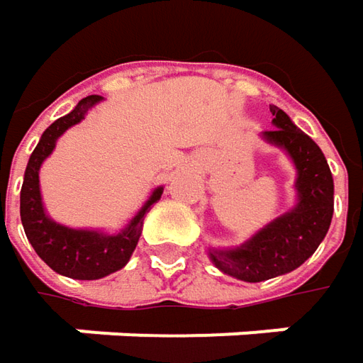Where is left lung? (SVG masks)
<instances>
[{
  "label": "left lung",
  "instance_id": "1",
  "mask_svg": "<svg viewBox=\"0 0 363 363\" xmlns=\"http://www.w3.org/2000/svg\"><path fill=\"white\" fill-rule=\"evenodd\" d=\"M269 112L274 128L265 130L263 138L292 157L298 172V204L239 249L210 251V259L220 272L243 281L269 280L296 269L317 251L333 218V177L325 155L284 110L269 106Z\"/></svg>",
  "mask_w": 363,
  "mask_h": 363
}]
</instances>
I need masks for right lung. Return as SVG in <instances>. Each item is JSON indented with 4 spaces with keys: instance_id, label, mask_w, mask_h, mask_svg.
Instances as JSON below:
<instances>
[{
    "instance_id": "right-lung-1",
    "label": "right lung",
    "mask_w": 363,
    "mask_h": 363,
    "mask_svg": "<svg viewBox=\"0 0 363 363\" xmlns=\"http://www.w3.org/2000/svg\"><path fill=\"white\" fill-rule=\"evenodd\" d=\"M101 100V96H87L83 98L73 112H69L63 118L55 120L46 128L40 143L30 155L24 184L20 191V216L26 233L28 241L38 253V257L57 274L73 278V280H100L108 274H114L122 269L133 251H135L143 220L149 208L161 198L163 188H157L149 202L138 210L130 225L118 235H104L96 230H75L63 225L52 223L45 214L40 188H38V169L48 155L52 153L57 138L65 130L85 118V112Z\"/></svg>"
}]
</instances>
